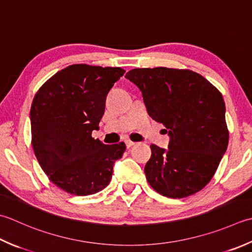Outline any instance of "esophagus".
Segmentation results:
<instances>
[{"label": "esophagus", "mask_w": 252, "mask_h": 252, "mask_svg": "<svg viewBox=\"0 0 252 252\" xmlns=\"http://www.w3.org/2000/svg\"><path fill=\"white\" fill-rule=\"evenodd\" d=\"M134 144H135V143L132 142V141H126V146L127 147V149H130V147H132Z\"/></svg>", "instance_id": "esophagus-1"}]
</instances>
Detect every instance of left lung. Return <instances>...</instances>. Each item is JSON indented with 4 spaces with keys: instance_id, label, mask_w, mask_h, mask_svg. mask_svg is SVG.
<instances>
[{
    "instance_id": "1",
    "label": "left lung",
    "mask_w": 252,
    "mask_h": 252,
    "mask_svg": "<svg viewBox=\"0 0 252 252\" xmlns=\"http://www.w3.org/2000/svg\"><path fill=\"white\" fill-rule=\"evenodd\" d=\"M126 77L140 88L152 119L168 129V150L152 144L145 175L156 192L182 199L213 178L227 150L223 95L200 74L169 67L133 68Z\"/></svg>"
}]
</instances>
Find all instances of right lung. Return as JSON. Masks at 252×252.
Wrapping results in <instances>:
<instances>
[{"instance_id":"add662e5","label":"right lung","mask_w":252,"mask_h":252,"mask_svg":"<svg viewBox=\"0 0 252 252\" xmlns=\"http://www.w3.org/2000/svg\"><path fill=\"white\" fill-rule=\"evenodd\" d=\"M121 67L73 64L39 88L31 108L32 145L54 185L74 195L105 189L123 142L105 145L92 136L99 129L108 93L125 74Z\"/></svg>"}]
</instances>
